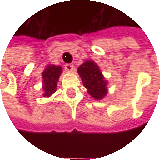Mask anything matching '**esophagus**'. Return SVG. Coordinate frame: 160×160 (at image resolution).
Returning <instances> with one entry per match:
<instances>
[{
	"label": "esophagus",
	"mask_w": 160,
	"mask_h": 160,
	"mask_svg": "<svg viewBox=\"0 0 160 160\" xmlns=\"http://www.w3.org/2000/svg\"><path fill=\"white\" fill-rule=\"evenodd\" d=\"M65 69H66L68 73H71V72H73V66L72 64H66V65H65Z\"/></svg>",
	"instance_id": "34e87169"
}]
</instances>
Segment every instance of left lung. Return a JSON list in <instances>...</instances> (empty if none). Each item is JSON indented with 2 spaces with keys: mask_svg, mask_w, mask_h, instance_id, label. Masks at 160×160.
Instances as JSON below:
<instances>
[{
  "mask_svg": "<svg viewBox=\"0 0 160 160\" xmlns=\"http://www.w3.org/2000/svg\"><path fill=\"white\" fill-rule=\"evenodd\" d=\"M84 86L87 89V92L92 97L100 100L107 94V81L93 61H86L78 68Z\"/></svg>",
  "mask_w": 160,
  "mask_h": 160,
  "instance_id": "left-lung-1",
  "label": "left lung"
}]
</instances>
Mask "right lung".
Instances as JSON below:
<instances>
[{"instance_id": "obj_1", "label": "right lung", "mask_w": 160, "mask_h": 160, "mask_svg": "<svg viewBox=\"0 0 160 160\" xmlns=\"http://www.w3.org/2000/svg\"><path fill=\"white\" fill-rule=\"evenodd\" d=\"M62 67L56 65H48L42 73V96L50 97L56 91L57 82L62 73Z\"/></svg>"}]
</instances>
